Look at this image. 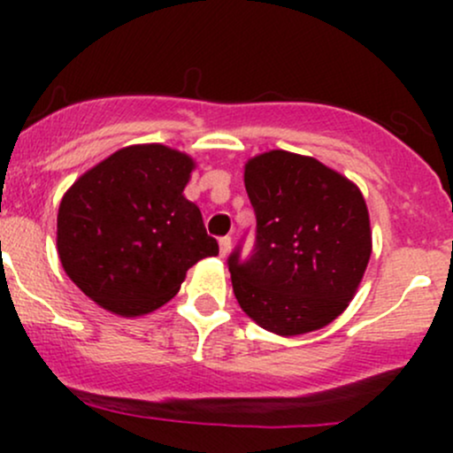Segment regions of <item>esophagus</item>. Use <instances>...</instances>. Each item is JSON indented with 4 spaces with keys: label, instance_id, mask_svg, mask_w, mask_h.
I'll list each match as a JSON object with an SVG mask.
<instances>
[{
    "label": "esophagus",
    "instance_id": "34e87169",
    "mask_svg": "<svg viewBox=\"0 0 453 453\" xmlns=\"http://www.w3.org/2000/svg\"><path fill=\"white\" fill-rule=\"evenodd\" d=\"M230 249H232V238L230 236L219 238V253H221V257H226L227 253H230Z\"/></svg>",
    "mask_w": 453,
    "mask_h": 453
}]
</instances>
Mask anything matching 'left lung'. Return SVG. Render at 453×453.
<instances>
[{
	"label": "left lung",
	"mask_w": 453,
	"mask_h": 453,
	"mask_svg": "<svg viewBox=\"0 0 453 453\" xmlns=\"http://www.w3.org/2000/svg\"><path fill=\"white\" fill-rule=\"evenodd\" d=\"M256 247L227 259L241 309L279 336L334 321L357 292L372 251L366 202L347 176L306 155L268 150L244 164Z\"/></svg>",
	"instance_id": "1"
}]
</instances>
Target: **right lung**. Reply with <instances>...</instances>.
<instances>
[{
	"label": "right lung",
	"mask_w": 453,
	"mask_h": 453,
	"mask_svg": "<svg viewBox=\"0 0 453 453\" xmlns=\"http://www.w3.org/2000/svg\"><path fill=\"white\" fill-rule=\"evenodd\" d=\"M196 161L164 144H132L87 170L57 215L65 274L102 309L147 315L174 298L187 270L217 256L202 212L183 196Z\"/></svg>",
	"instance_id": "1"
}]
</instances>
